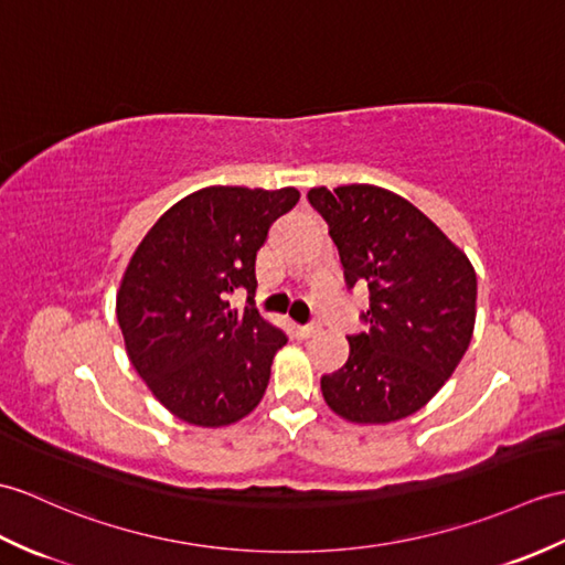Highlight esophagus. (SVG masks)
<instances>
[{
    "mask_svg": "<svg viewBox=\"0 0 565 565\" xmlns=\"http://www.w3.org/2000/svg\"><path fill=\"white\" fill-rule=\"evenodd\" d=\"M318 332H320V324H296V334L303 337V339L318 334Z\"/></svg>",
    "mask_w": 565,
    "mask_h": 565,
    "instance_id": "1",
    "label": "esophagus"
}]
</instances>
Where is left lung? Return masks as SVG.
Masks as SVG:
<instances>
[{
    "instance_id": "left-lung-1",
    "label": "left lung",
    "mask_w": 565,
    "mask_h": 565,
    "mask_svg": "<svg viewBox=\"0 0 565 565\" xmlns=\"http://www.w3.org/2000/svg\"><path fill=\"white\" fill-rule=\"evenodd\" d=\"M347 284L365 281L371 332L349 337V359L322 375L327 406L361 426L399 422L445 385L475 334L477 271L422 209L377 185L312 188Z\"/></svg>"
}]
</instances>
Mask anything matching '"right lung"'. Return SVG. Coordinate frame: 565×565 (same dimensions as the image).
I'll return each mask as SVG.
<instances>
[{
  "label": "right lung",
  "mask_w": 565,
  "mask_h": 565,
  "mask_svg": "<svg viewBox=\"0 0 565 565\" xmlns=\"http://www.w3.org/2000/svg\"><path fill=\"white\" fill-rule=\"evenodd\" d=\"M298 200L296 188H202L170 206L129 257L115 300L127 359L180 422L231 426L265 397L286 334L226 298L257 291L259 247Z\"/></svg>",
  "instance_id": "obj_1"
}]
</instances>
